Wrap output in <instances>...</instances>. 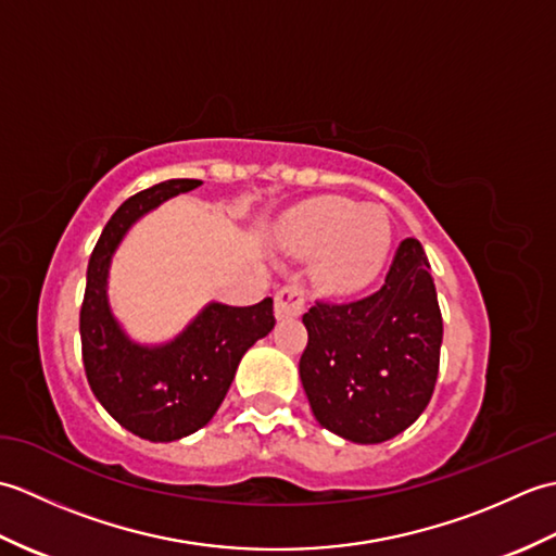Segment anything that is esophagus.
<instances>
[{
  "instance_id": "esophagus-1",
  "label": "esophagus",
  "mask_w": 556,
  "mask_h": 556,
  "mask_svg": "<svg viewBox=\"0 0 556 556\" xmlns=\"http://www.w3.org/2000/svg\"><path fill=\"white\" fill-rule=\"evenodd\" d=\"M305 301H308V291L301 285H287L277 291L275 296V313L279 320L285 317H299L305 311Z\"/></svg>"
}]
</instances>
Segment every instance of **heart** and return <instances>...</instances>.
<instances>
[{
  "mask_svg": "<svg viewBox=\"0 0 556 556\" xmlns=\"http://www.w3.org/2000/svg\"><path fill=\"white\" fill-rule=\"evenodd\" d=\"M281 241L296 255H315L313 275L327 293L361 291L380 275L394 227L380 205L323 195L305 200L281 222Z\"/></svg>",
  "mask_w": 556,
  "mask_h": 556,
  "instance_id": "b5f03b06",
  "label": "heart"
}]
</instances>
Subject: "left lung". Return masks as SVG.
I'll use <instances>...</instances> for the list:
<instances>
[{
    "instance_id": "8db88e82",
    "label": "left lung",
    "mask_w": 556,
    "mask_h": 556,
    "mask_svg": "<svg viewBox=\"0 0 556 556\" xmlns=\"http://www.w3.org/2000/svg\"><path fill=\"white\" fill-rule=\"evenodd\" d=\"M299 372L317 422L356 444H380L418 420L440 370L442 313L420 241L396 248L372 296L303 315Z\"/></svg>"
}]
</instances>
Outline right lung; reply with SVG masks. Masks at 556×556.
<instances>
[{
    "label": "right lung",
    "instance_id": "right-lung-1",
    "mask_svg": "<svg viewBox=\"0 0 556 556\" xmlns=\"http://www.w3.org/2000/svg\"><path fill=\"white\" fill-rule=\"evenodd\" d=\"M200 184L169 179L128 198L102 229L88 263L80 344L90 389L122 428L150 442H174L205 428L227 396L243 353L275 327L271 299L248 308L210 301L174 339L138 344L112 313L110 267L128 229L164 200Z\"/></svg>",
    "mask_w": 556,
    "mask_h": 556
}]
</instances>
